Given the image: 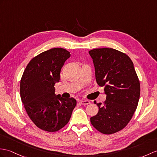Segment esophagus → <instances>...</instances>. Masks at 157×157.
I'll return each mask as SVG.
<instances>
[{
	"label": "esophagus",
	"instance_id": "1",
	"mask_svg": "<svg viewBox=\"0 0 157 157\" xmlns=\"http://www.w3.org/2000/svg\"><path fill=\"white\" fill-rule=\"evenodd\" d=\"M79 102L83 105H88L90 104V101L87 100H82L79 101Z\"/></svg>",
	"mask_w": 157,
	"mask_h": 157
}]
</instances>
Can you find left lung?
I'll return each instance as SVG.
<instances>
[{"label":"left lung","mask_w":157,"mask_h":157,"mask_svg":"<svg viewBox=\"0 0 157 157\" xmlns=\"http://www.w3.org/2000/svg\"><path fill=\"white\" fill-rule=\"evenodd\" d=\"M95 67L98 86L104 87L106 100L96 104L98 114L90 118L92 125L100 132H119L132 119L140 94V85L134 65L124 53L112 48L89 51Z\"/></svg>","instance_id":"8db88e82"}]
</instances>
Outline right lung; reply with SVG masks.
Here are the masks:
<instances>
[{
    "label": "right lung",
    "instance_id": "add662e5",
    "mask_svg": "<svg viewBox=\"0 0 157 157\" xmlns=\"http://www.w3.org/2000/svg\"><path fill=\"white\" fill-rule=\"evenodd\" d=\"M70 57L63 48H53L34 57L22 75L20 94L29 117L39 128L57 132L70 121L76 105L74 98L64 99L55 94L64 63Z\"/></svg>",
    "mask_w": 157,
    "mask_h": 157
}]
</instances>
